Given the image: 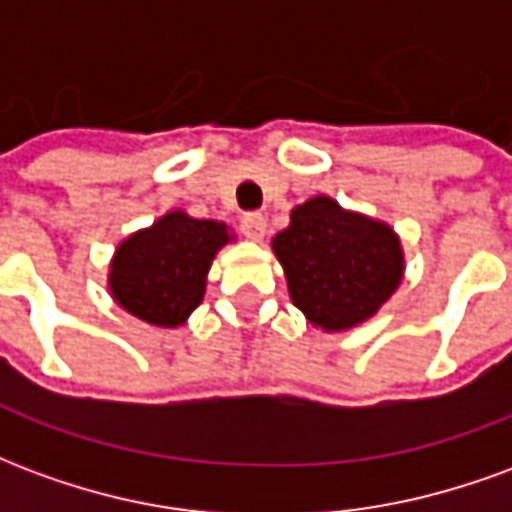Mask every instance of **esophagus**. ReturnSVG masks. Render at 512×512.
<instances>
[{
  "label": "esophagus",
  "instance_id": "1",
  "mask_svg": "<svg viewBox=\"0 0 512 512\" xmlns=\"http://www.w3.org/2000/svg\"><path fill=\"white\" fill-rule=\"evenodd\" d=\"M241 233L246 238H252V241H260L263 235H266V216L263 213H244L241 216Z\"/></svg>",
  "mask_w": 512,
  "mask_h": 512
}]
</instances>
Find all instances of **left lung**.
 <instances>
[{"instance_id":"1","label":"left lung","mask_w":512,"mask_h":512,"mask_svg":"<svg viewBox=\"0 0 512 512\" xmlns=\"http://www.w3.org/2000/svg\"><path fill=\"white\" fill-rule=\"evenodd\" d=\"M293 304L312 326L343 332L376 315L403 277V249L392 227L312 197L274 238Z\"/></svg>"}]
</instances>
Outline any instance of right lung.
I'll use <instances>...</instances> for the list:
<instances>
[{"label":"right lung","mask_w":512,"mask_h":512,"mask_svg":"<svg viewBox=\"0 0 512 512\" xmlns=\"http://www.w3.org/2000/svg\"><path fill=\"white\" fill-rule=\"evenodd\" d=\"M227 241L222 222L167 213L117 246L109 274L112 296L139 321L175 329L197 310L213 255Z\"/></svg>","instance_id":"right-lung-1"}]
</instances>
